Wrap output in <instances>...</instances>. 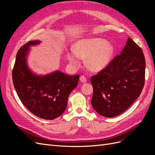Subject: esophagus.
Instances as JSON below:
<instances>
[{"instance_id": "1", "label": "esophagus", "mask_w": 155, "mask_h": 155, "mask_svg": "<svg viewBox=\"0 0 155 155\" xmlns=\"http://www.w3.org/2000/svg\"><path fill=\"white\" fill-rule=\"evenodd\" d=\"M80 81L82 83H86L87 82V78L85 76H81L80 77Z\"/></svg>"}]
</instances>
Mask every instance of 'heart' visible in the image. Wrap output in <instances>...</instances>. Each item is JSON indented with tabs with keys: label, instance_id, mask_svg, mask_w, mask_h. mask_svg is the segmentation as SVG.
Instances as JSON below:
<instances>
[{
	"label": "heart",
	"instance_id": "obj_1",
	"mask_svg": "<svg viewBox=\"0 0 155 155\" xmlns=\"http://www.w3.org/2000/svg\"><path fill=\"white\" fill-rule=\"evenodd\" d=\"M114 53L112 44L101 38L83 39L74 45V50L68 51L67 58L70 63L79 64L80 58L86 59V66L94 72L104 69L110 63Z\"/></svg>",
	"mask_w": 155,
	"mask_h": 155
}]
</instances>
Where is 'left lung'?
Listing matches in <instances>:
<instances>
[{"mask_svg": "<svg viewBox=\"0 0 155 155\" xmlns=\"http://www.w3.org/2000/svg\"><path fill=\"white\" fill-rule=\"evenodd\" d=\"M145 70L143 51L129 37L121 54L91 78V104L94 110L108 118L123 113L141 94Z\"/></svg>", "mask_w": 155, "mask_h": 155, "instance_id": "1", "label": "left lung"}]
</instances>
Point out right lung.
Wrapping results in <instances>:
<instances>
[{
	"label": "right lung",
	"instance_id": "add662e5",
	"mask_svg": "<svg viewBox=\"0 0 155 155\" xmlns=\"http://www.w3.org/2000/svg\"><path fill=\"white\" fill-rule=\"evenodd\" d=\"M40 41H31L18 50L12 72L17 95L32 114L45 120H54L66 110L68 96L78 86L79 75L68 76L57 70L39 76L28 67L26 58L30 46Z\"/></svg>",
	"mask_w": 155,
	"mask_h": 155
}]
</instances>
